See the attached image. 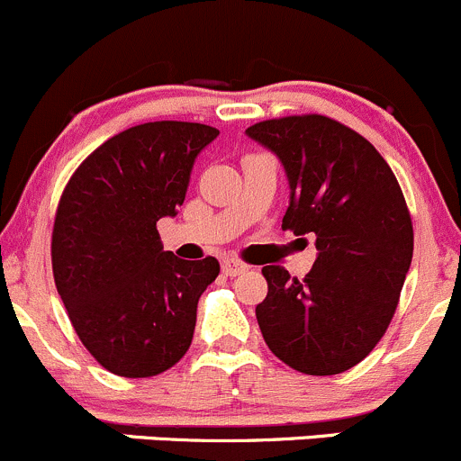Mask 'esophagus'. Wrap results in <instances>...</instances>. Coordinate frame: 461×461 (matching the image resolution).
Returning a JSON list of instances; mask_svg holds the SVG:
<instances>
[{"label":"esophagus","instance_id":"obj_1","mask_svg":"<svg viewBox=\"0 0 461 461\" xmlns=\"http://www.w3.org/2000/svg\"><path fill=\"white\" fill-rule=\"evenodd\" d=\"M221 271H224L229 277H235V276H240V273L249 271V264L240 262V259H224V264H221Z\"/></svg>","mask_w":461,"mask_h":461}]
</instances>
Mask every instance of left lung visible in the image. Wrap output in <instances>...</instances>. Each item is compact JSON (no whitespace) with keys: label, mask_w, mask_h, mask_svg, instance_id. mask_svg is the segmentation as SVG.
Here are the masks:
<instances>
[{"label":"left lung","mask_w":461,"mask_h":461,"mask_svg":"<svg viewBox=\"0 0 461 461\" xmlns=\"http://www.w3.org/2000/svg\"><path fill=\"white\" fill-rule=\"evenodd\" d=\"M246 136L280 158L289 179L282 229L316 235L304 280L262 268L268 294L255 307L268 349L303 375L349 370L375 349L412 262V221L394 172L349 127L327 116L255 122Z\"/></svg>","instance_id":"1"}]
</instances>
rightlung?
Returning a JSON list of instances; mask_svg holds the SVG:
<instances>
[{
  "label": "right lung",
  "mask_w": 461,
  "mask_h": 461,
  "mask_svg": "<svg viewBox=\"0 0 461 461\" xmlns=\"http://www.w3.org/2000/svg\"><path fill=\"white\" fill-rule=\"evenodd\" d=\"M217 136L202 122L130 127L91 152L62 193L53 277L82 345L112 375H161L193 343L220 262L163 250L157 221L179 212L194 158Z\"/></svg>",
  "instance_id": "obj_1"
}]
</instances>
